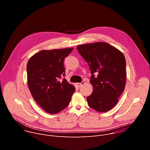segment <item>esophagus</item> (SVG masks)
Segmentation results:
<instances>
[{
    "mask_svg": "<svg viewBox=\"0 0 150 150\" xmlns=\"http://www.w3.org/2000/svg\"><path fill=\"white\" fill-rule=\"evenodd\" d=\"M85 81H82V82H81V83H76V85L78 87H81L82 85H83V84H85Z\"/></svg>",
    "mask_w": 150,
    "mask_h": 150,
    "instance_id": "34e87169",
    "label": "esophagus"
}]
</instances>
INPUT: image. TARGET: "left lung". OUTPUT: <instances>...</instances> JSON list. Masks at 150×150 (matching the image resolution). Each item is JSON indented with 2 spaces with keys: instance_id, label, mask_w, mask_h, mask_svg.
Segmentation results:
<instances>
[{
  "instance_id": "left-lung-1",
  "label": "left lung",
  "mask_w": 150,
  "mask_h": 150,
  "mask_svg": "<svg viewBox=\"0 0 150 150\" xmlns=\"http://www.w3.org/2000/svg\"><path fill=\"white\" fill-rule=\"evenodd\" d=\"M77 50L86 60L91 76L93 93L87 97L91 108L106 112L118 102L126 85V60L123 54L105 42L81 45Z\"/></svg>"
}]
</instances>
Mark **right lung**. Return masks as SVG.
<instances>
[{"instance_id": "1", "label": "right lung", "mask_w": 150, "mask_h": 150, "mask_svg": "<svg viewBox=\"0 0 150 150\" xmlns=\"http://www.w3.org/2000/svg\"><path fill=\"white\" fill-rule=\"evenodd\" d=\"M74 48L41 50L29 59L27 65V83L31 94L45 111L56 114L69 105L75 91L65 76L64 59Z\"/></svg>"}]
</instances>
